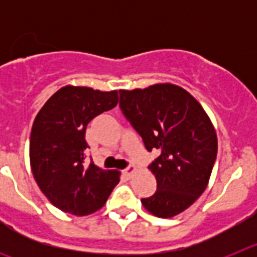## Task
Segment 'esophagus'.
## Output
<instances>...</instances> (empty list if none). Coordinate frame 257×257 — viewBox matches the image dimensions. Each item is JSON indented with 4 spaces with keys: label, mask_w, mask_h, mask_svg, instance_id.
Wrapping results in <instances>:
<instances>
[{
    "label": "esophagus",
    "mask_w": 257,
    "mask_h": 257,
    "mask_svg": "<svg viewBox=\"0 0 257 257\" xmlns=\"http://www.w3.org/2000/svg\"><path fill=\"white\" fill-rule=\"evenodd\" d=\"M135 170H136V167L134 165H128L126 167V169H124V174L127 175V176H130V175H133L134 172H135Z\"/></svg>",
    "instance_id": "34e87169"
}]
</instances>
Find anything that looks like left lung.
<instances>
[{
    "label": "left lung",
    "instance_id": "obj_1",
    "mask_svg": "<svg viewBox=\"0 0 257 257\" xmlns=\"http://www.w3.org/2000/svg\"><path fill=\"white\" fill-rule=\"evenodd\" d=\"M122 114L142 136L147 151L160 156L148 166L157 192L143 198L158 217L187 210L207 187L217 156V138L210 118L188 91L171 83L119 91Z\"/></svg>",
    "mask_w": 257,
    "mask_h": 257
}]
</instances>
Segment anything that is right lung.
<instances>
[{"mask_svg": "<svg viewBox=\"0 0 257 257\" xmlns=\"http://www.w3.org/2000/svg\"><path fill=\"white\" fill-rule=\"evenodd\" d=\"M118 103L117 91L65 86L38 112L31 133L29 158L38 187L52 205L85 216L101 208L119 181L118 171L86 162L88 122Z\"/></svg>", "mask_w": 257, "mask_h": 257, "instance_id": "add662e5", "label": "right lung"}]
</instances>
